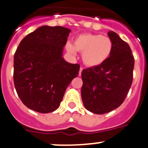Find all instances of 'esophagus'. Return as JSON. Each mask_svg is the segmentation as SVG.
Wrapping results in <instances>:
<instances>
[{
    "label": "esophagus",
    "mask_w": 148,
    "mask_h": 148,
    "mask_svg": "<svg viewBox=\"0 0 148 148\" xmlns=\"http://www.w3.org/2000/svg\"><path fill=\"white\" fill-rule=\"evenodd\" d=\"M82 70H83V68L81 67V68H80V70H79V76H80V75H82Z\"/></svg>",
    "instance_id": "esophagus-1"
}]
</instances>
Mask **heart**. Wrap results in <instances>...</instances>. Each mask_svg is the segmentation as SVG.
<instances>
[{
    "instance_id": "1",
    "label": "heart",
    "mask_w": 148,
    "mask_h": 148,
    "mask_svg": "<svg viewBox=\"0 0 148 148\" xmlns=\"http://www.w3.org/2000/svg\"><path fill=\"white\" fill-rule=\"evenodd\" d=\"M66 48L72 54H75L76 51L82 53L84 63L94 67L102 64L109 58L113 50V42L107 36L86 33L78 35L73 45L67 43Z\"/></svg>"
}]
</instances>
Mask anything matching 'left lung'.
<instances>
[{"instance_id":"1","label":"left lung","mask_w":148,"mask_h":148,"mask_svg":"<svg viewBox=\"0 0 148 148\" xmlns=\"http://www.w3.org/2000/svg\"><path fill=\"white\" fill-rule=\"evenodd\" d=\"M113 50L104 64L83 70L82 99L84 108L104 114L119 108L125 101L133 82L134 57L127 43L116 32H108Z\"/></svg>"}]
</instances>
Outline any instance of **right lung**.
<instances>
[{
    "label": "right lung",
    "instance_id": "right-lung-1",
    "mask_svg": "<svg viewBox=\"0 0 148 148\" xmlns=\"http://www.w3.org/2000/svg\"><path fill=\"white\" fill-rule=\"evenodd\" d=\"M71 30L43 26L28 34L15 51L13 80L22 102L41 113L58 108L65 90L78 76L80 65L63 58Z\"/></svg>",
    "mask_w": 148,
    "mask_h": 148
}]
</instances>
